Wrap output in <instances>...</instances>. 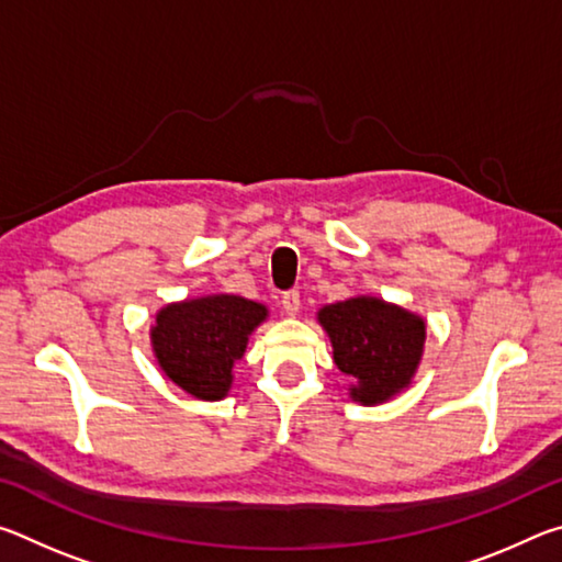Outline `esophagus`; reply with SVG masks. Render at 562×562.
<instances>
[{
  "mask_svg": "<svg viewBox=\"0 0 562 562\" xmlns=\"http://www.w3.org/2000/svg\"><path fill=\"white\" fill-rule=\"evenodd\" d=\"M300 307H302V300H300V292H297V290H290V292L282 294V310H284V315L294 317V315H297V312H300Z\"/></svg>",
  "mask_w": 562,
  "mask_h": 562,
  "instance_id": "esophagus-1",
  "label": "esophagus"
}]
</instances>
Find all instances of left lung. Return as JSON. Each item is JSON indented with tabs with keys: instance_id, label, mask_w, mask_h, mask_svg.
<instances>
[{
	"instance_id": "8db88e82",
	"label": "left lung",
	"mask_w": 562,
	"mask_h": 562,
	"mask_svg": "<svg viewBox=\"0 0 562 562\" xmlns=\"http://www.w3.org/2000/svg\"><path fill=\"white\" fill-rule=\"evenodd\" d=\"M317 322L331 341L337 369L351 376V402L386 404L412 386L426 341L422 315L372 294H357L325 304Z\"/></svg>"
}]
</instances>
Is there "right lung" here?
Segmentation results:
<instances>
[{
  "mask_svg": "<svg viewBox=\"0 0 562 562\" xmlns=\"http://www.w3.org/2000/svg\"><path fill=\"white\" fill-rule=\"evenodd\" d=\"M270 310L240 294H203L156 312L150 347L160 372L201 402H221L233 386V367Z\"/></svg>",
  "mask_w": 562,
  "mask_h": 562,
  "instance_id": "add662e5",
  "label": "right lung"
}]
</instances>
